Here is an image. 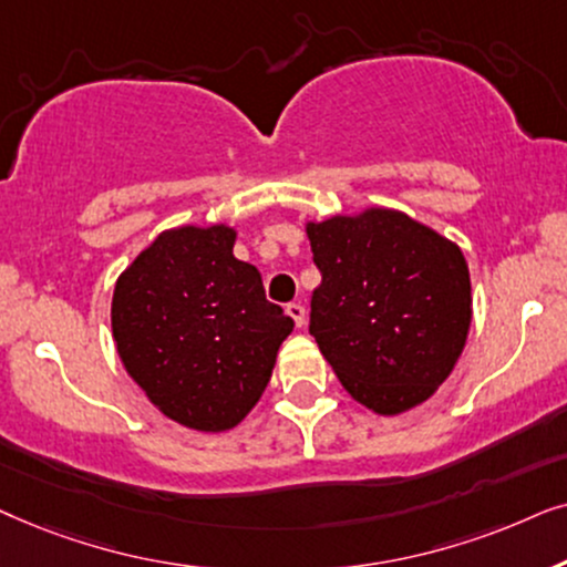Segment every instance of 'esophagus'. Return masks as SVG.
Wrapping results in <instances>:
<instances>
[{
  "instance_id": "esophagus-1",
  "label": "esophagus",
  "mask_w": 567,
  "mask_h": 567,
  "mask_svg": "<svg viewBox=\"0 0 567 567\" xmlns=\"http://www.w3.org/2000/svg\"><path fill=\"white\" fill-rule=\"evenodd\" d=\"M288 316H290L292 321H296L298 329L306 327V308L300 306V303H290V306H288Z\"/></svg>"
}]
</instances>
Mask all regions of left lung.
<instances>
[{
  "mask_svg": "<svg viewBox=\"0 0 567 567\" xmlns=\"http://www.w3.org/2000/svg\"><path fill=\"white\" fill-rule=\"evenodd\" d=\"M306 236L321 271L311 334L347 394L383 417L427 402L470 337L462 248L389 207L306 223Z\"/></svg>",
  "mask_w": 567,
  "mask_h": 567,
  "instance_id": "obj_1",
  "label": "left lung"
}]
</instances>
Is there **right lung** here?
<instances>
[{
    "label": "right lung",
    "mask_w": 567,
    "mask_h": 567,
    "mask_svg": "<svg viewBox=\"0 0 567 567\" xmlns=\"http://www.w3.org/2000/svg\"><path fill=\"white\" fill-rule=\"evenodd\" d=\"M225 223L163 230L121 271L113 342L150 404L199 433L236 427L259 402L292 319L233 256Z\"/></svg>",
    "instance_id": "obj_1"
}]
</instances>
